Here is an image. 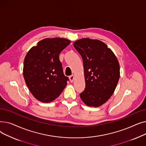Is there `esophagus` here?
Returning a JSON list of instances; mask_svg holds the SVG:
<instances>
[{
  "mask_svg": "<svg viewBox=\"0 0 146 146\" xmlns=\"http://www.w3.org/2000/svg\"><path fill=\"white\" fill-rule=\"evenodd\" d=\"M74 75H71L69 76V79H70V82H73V80H74Z\"/></svg>",
  "mask_w": 146,
  "mask_h": 146,
  "instance_id": "obj_1",
  "label": "esophagus"
}]
</instances>
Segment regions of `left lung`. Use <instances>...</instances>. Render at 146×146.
Here are the masks:
<instances>
[{"instance_id":"8db88e82","label":"left lung","mask_w":146,"mask_h":146,"mask_svg":"<svg viewBox=\"0 0 146 146\" xmlns=\"http://www.w3.org/2000/svg\"><path fill=\"white\" fill-rule=\"evenodd\" d=\"M73 45L83 62L86 87L80 98L89 106H100L111 98L117 87L120 76L118 59L100 40L84 38L76 41Z\"/></svg>"}]
</instances>
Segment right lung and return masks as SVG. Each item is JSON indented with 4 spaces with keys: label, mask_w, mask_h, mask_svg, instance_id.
<instances>
[{
    "label": "right lung",
    "mask_w": 146,
    "mask_h": 146,
    "mask_svg": "<svg viewBox=\"0 0 146 146\" xmlns=\"http://www.w3.org/2000/svg\"><path fill=\"white\" fill-rule=\"evenodd\" d=\"M70 42L63 38H47L26 54L23 75L29 90L39 101H53L66 86L68 78L63 73L59 54Z\"/></svg>",
    "instance_id": "1"
}]
</instances>
